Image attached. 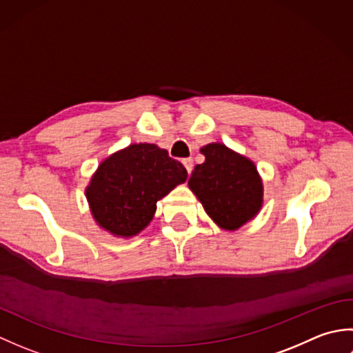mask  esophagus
<instances>
[{
    "label": "esophagus",
    "instance_id": "1",
    "mask_svg": "<svg viewBox=\"0 0 353 353\" xmlns=\"http://www.w3.org/2000/svg\"><path fill=\"white\" fill-rule=\"evenodd\" d=\"M182 162H183V165H185L186 171H188V174H191V171H192V165H194V162H192L191 157H186V159H183Z\"/></svg>",
    "mask_w": 353,
    "mask_h": 353
}]
</instances>
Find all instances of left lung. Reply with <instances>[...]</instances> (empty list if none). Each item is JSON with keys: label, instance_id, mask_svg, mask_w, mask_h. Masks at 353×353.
<instances>
[{"label": "left lung", "instance_id": "left-lung-1", "mask_svg": "<svg viewBox=\"0 0 353 353\" xmlns=\"http://www.w3.org/2000/svg\"><path fill=\"white\" fill-rule=\"evenodd\" d=\"M205 162L188 181L206 214L224 230H236L259 212L264 186L254 163L220 142L200 150Z\"/></svg>", "mask_w": 353, "mask_h": 353}]
</instances>
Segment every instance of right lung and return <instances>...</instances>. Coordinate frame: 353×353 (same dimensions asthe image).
Masks as SVG:
<instances>
[{"instance_id": "add662e5", "label": "right lung", "mask_w": 353, "mask_h": 353, "mask_svg": "<svg viewBox=\"0 0 353 353\" xmlns=\"http://www.w3.org/2000/svg\"><path fill=\"white\" fill-rule=\"evenodd\" d=\"M183 165L154 144H132L97 168L86 199L99 226L130 238L148 226L157 200L186 181Z\"/></svg>"}]
</instances>
